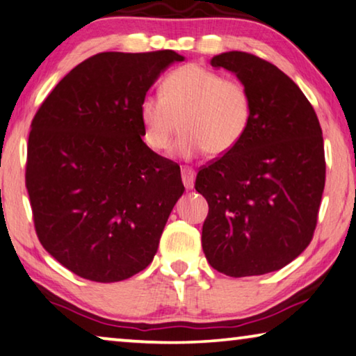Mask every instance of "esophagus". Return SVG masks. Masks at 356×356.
<instances>
[{
    "label": "esophagus",
    "instance_id": "obj_1",
    "mask_svg": "<svg viewBox=\"0 0 356 356\" xmlns=\"http://www.w3.org/2000/svg\"><path fill=\"white\" fill-rule=\"evenodd\" d=\"M195 171L191 168H187V166H184L182 168V182H184V185H185V188L187 190H190V188H193V185H195Z\"/></svg>",
    "mask_w": 356,
    "mask_h": 356
}]
</instances>
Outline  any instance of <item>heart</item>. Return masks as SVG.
Here are the masks:
<instances>
[{"mask_svg": "<svg viewBox=\"0 0 356 356\" xmlns=\"http://www.w3.org/2000/svg\"><path fill=\"white\" fill-rule=\"evenodd\" d=\"M143 138L152 150L174 144L180 158L228 154L241 143L252 120V98L238 79H227L200 65H185L169 72L160 93L144 95L139 103Z\"/></svg>", "mask_w": 356, "mask_h": 356, "instance_id": "heart-1", "label": "heart"}]
</instances>
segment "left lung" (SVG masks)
<instances>
[{
  "mask_svg": "<svg viewBox=\"0 0 356 356\" xmlns=\"http://www.w3.org/2000/svg\"><path fill=\"white\" fill-rule=\"evenodd\" d=\"M211 65L249 90L252 120L241 143L196 176L209 204L202 250L229 277L268 274L314 238L326 176L320 122L300 87L269 61L227 52Z\"/></svg>",
  "mask_w": 356,
  "mask_h": 356,
  "instance_id": "left-lung-1",
  "label": "left lung"
}]
</instances>
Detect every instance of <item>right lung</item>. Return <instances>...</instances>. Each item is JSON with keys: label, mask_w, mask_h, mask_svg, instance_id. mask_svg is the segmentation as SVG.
Returning <instances> with one entry per match:
<instances>
[{"label": "right lung", "mask_w": 356, "mask_h": 356, "mask_svg": "<svg viewBox=\"0 0 356 356\" xmlns=\"http://www.w3.org/2000/svg\"><path fill=\"white\" fill-rule=\"evenodd\" d=\"M174 50L90 56L42 101L28 136L25 185L44 249L79 277L129 279L154 259L180 168L143 140L139 103Z\"/></svg>", "instance_id": "right-lung-1"}]
</instances>
